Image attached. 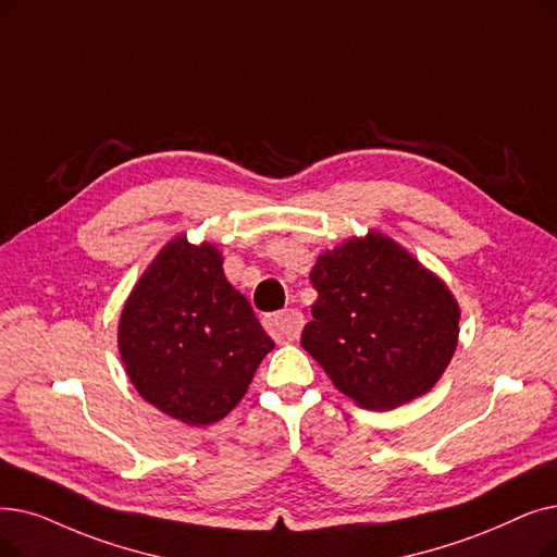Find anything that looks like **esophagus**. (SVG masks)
Here are the masks:
<instances>
[{
	"label": "esophagus",
	"instance_id": "esophagus-1",
	"mask_svg": "<svg viewBox=\"0 0 557 557\" xmlns=\"http://www.w3.org/2000/svg\"><path fill=\"white\" fill-rule=\"evenodd\" d=\"M302 325H305V319L298 309H282L273 313V317L265 319V330H269L271 336L280 344L296 342Z\"/></svg>",
	"mask_w": 557,
	"mask_h": 557
}]
</instances>
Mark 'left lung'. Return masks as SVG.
<instances>
[{
  "mask_svg": "<svg viewBox=\"0 0 557 557\" xmlns=\"http://www.w3.org/2000/svg\"><path fill=\"white\" fill-rule=\"evenodd\" d=\"M309 280L319 298L300 344L338 392L384 412L437 384L457 348L459 305L394 238L352 236Z\"/></svg>",
  "mask_w": 557,
  "mask_h": 557,
  "instance_id": "1",
  "label": "left lung"
}]
</instances>
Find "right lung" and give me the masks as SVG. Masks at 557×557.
Here are the masks:
<instances>
[{
  "mask_svg": "<svg viewBox=\"0 0 557 557\" xmlns=\"http://www.w3.org/2000/svg\"><path fill=\"white\" fill-rule=\"evenodd\" d=\"M275 348L211 244L184 234L154 257L120 313L117 350L136 392L186 425L227 417Z\"/></svg>",
  "mask_w": 557,
  "mask_h": 557,
  "instance_id": "add662e5",
  "label": "right lung"
}]
</instances>
